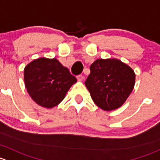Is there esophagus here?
Instances as JSON below:
<instances>
[{
  "instance_id": "1",
  "label": "esophagus",
  "mask_w": 160,
  "mask_h": 160,
  "mask_svg": "<svg viewBox=\"0 0 160 160\" xmlns=\"http://www.w3.org/2000/svg\"><path fill=\"white\" fill-rule=\"evenodd\" d=\"M77 79H78V82H82V81H83V79H84V77L82 76V75H78V76H77Z\"/></svg>"
}]
</instances>
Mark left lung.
Segmentation results:
<instances>
[{
    "instance_id": "left-lung-1",
    "label": "left lung",
    "mask_w": 160,
    "mask_h": 160,
    "mask_svg": "<svg viewBox=\"0 0 160 160\" xmlns=\"http://www.w3.org/2000/svg\"><path fill=\"white\" fill-rule=\"evenodd\" d=\"M136 75L118 59H98L90 66L85 82L94 102L102 109L111 111L126 102L134 88Z\"/></svg>"
}]
</instances>
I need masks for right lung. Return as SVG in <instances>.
<instances>
[{"mask_svg":"<svg viewBox=\"0 0 160 160\" xmlns=\"http://www.w3.org/2000/svg\"><path fill=\"white\" fill-rule=\"evenodd\" d=\"M27 91L37 104L53 108L64 99L76 78L56 58L35 59L24 68Z\"/></svg>","mask_w":160,"mask_h":160,"instance_id":"right-lung-1","label":"right lung"}]
</instances>
